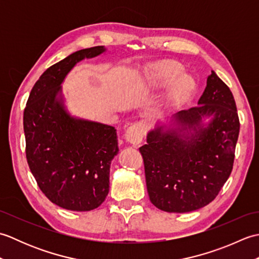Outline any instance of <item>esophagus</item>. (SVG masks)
<instances>
[{"mask_svg":"<svg viewBox=\"0 0 259 259\" xmlns=\"http://www.w3.org/2000/svg\"><path fill=\"white\" fill-rule=\"evenodd\" d=\"M145 135V124L142 122H136L131 124L128 129L125 130L124 138L126 141L133 145H138L144 139Z\"/></svg>","mask_w":259,"mask_h":259,"instance_id":"1","label":"esophagus"}]
</instances>
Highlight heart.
Returning <instances> with one entry per match:
<instances>
[{
	"instance_id": "obj_1",
	"label": "heart",
	"mask_w": 259,
	"mask_h": 259,
	"mask_svg": "<svg viewBox=\"0 0 259 259\" xmlns=\"http://www.w3.org/2000/svg\"><path fill=\"white\" fill-rule=\"evenodd\" d=\"M181 72H183V68L180 64L174 61H163L152 65L149 75L150 79L158 84H168L181 74ZM192 89H194V81L190 76L186 74L181 75L175 81L172 87L171 102L174 106L177 107L184 103L190 96Z\"/></svg>"
}]
</instances>
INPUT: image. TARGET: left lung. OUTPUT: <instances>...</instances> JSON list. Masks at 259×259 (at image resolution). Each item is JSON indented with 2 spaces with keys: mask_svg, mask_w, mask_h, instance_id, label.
Masks as SVG:
<instances>
[{
  "mask_svg": "<svg viewBox=\"0 0 259 259\" xmlns=\"http://www.w3.org/2000/svg\"><path fill=\"white\" fill-rule=\"evenodd\" d=\"M203 115H214L206 128ZM174 119L178 128L150 131L139 150L150 201L163 211L189 212L211 202L232 174L239 118L232 91L211 71L198 106Z\"/></svg>",
  "mask_w": 259,
  "mask_h": 259,
  "instance_id": "8db88e82",
  "label": "left lung"
}]
</instances>
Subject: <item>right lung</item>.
Here are the masks:
<instances>
[{
  "mask_svg": "<svg viewBox=\"0 0 259 259\" xmlns=\"http://www.w3.org/2000/svg\"><path fill=\"white\" fill-rule=\"evenodd\" d=\"M103 47L76 51L51 65L33 85L23 114L26 160L48 199L68 210L89 211L106 199L110 163L119 151L114 126L70 117L58 99L65 75Z\"/></svg>",
  "mask_w": 259,
  "mask_h": 259,
  "instance_id": "1",
  "label": "right lung"
}]
</instances>
